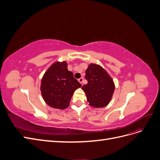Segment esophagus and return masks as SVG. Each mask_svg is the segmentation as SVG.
<instances>
[{"label":"esophagus","instance_id":"1","mask_svg":"<svg viewBox=\"0 0 160 160\" xmlns=\"http://www.w3.org/2000/svg\"><path fill=\"white\" fill-rule=\"evenodd\" d=\"M78 81H79V82L81 84H83V77H81V78H79L78 79Z\"/></svg>","mask_w":160,"mask_h":160}]
</instances>
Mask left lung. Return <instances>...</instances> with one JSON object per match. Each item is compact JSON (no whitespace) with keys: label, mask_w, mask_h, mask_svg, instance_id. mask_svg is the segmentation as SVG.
<instances>
[{"label":"left lung","mask_w":160,"mask_h":160,"mask_svg":"<svg viewBox=\"0 0 160 160\" xmlns=\"http://www.w3.org/2000/svg\"><path fill=\"white\" fill-rule=\"evenodd\" d=\"M88 84L82 87L91 106L103 108L108 105L115 90L114 83L105 69L99 65L90 64L85 71Z\"/></svg>","instance_id":"left-lung-1"}]
</instances>
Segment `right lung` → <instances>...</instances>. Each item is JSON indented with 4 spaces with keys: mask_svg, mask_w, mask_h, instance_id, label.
I'll use <instances>...</instances> for the list:
<instances>
[{
    "mask_svg": "<svg viewBox=\"0 0 160 160\" xmlns=\"http://www.w3.org/2000/svg\"><path fill=\"white\" fill-rule=\"evenodd\" d=\"M81 84L67 69L65 61L52 64L43 76L41 91L47 105L55 109L68 108L74 91Z\"/></svg>",
    "mask_w": 160,
    "mask_h": 160,
    "instance_id": "right-lung-1",
    "label": "right lung"
}]
</instances>
